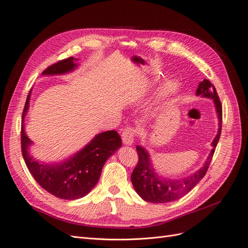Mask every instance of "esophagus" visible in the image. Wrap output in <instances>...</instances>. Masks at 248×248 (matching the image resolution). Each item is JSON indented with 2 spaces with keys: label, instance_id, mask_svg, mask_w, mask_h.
Here are the masks:
<instances>
[{
  "label": "esophagus",
  "instance_id": "obj_1",
  "mask_svg": "<svg viewBox=\"0 0 248 248\" xmlns=\"http://www.w3.org/2000/svg\"><path fill=\"white\" fill-rule=\"evenodd\" d=\"M136 134V129L132 126H127L124 128V130L122 132V140L125 144L130 145L133 143L134 138Z\"/></svg>",
  "mask_w": 248,
  "mask_h": 248
}]
</instances>
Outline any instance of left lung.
Masks as SVG:
<instances>
[{
  "instance_id": "obj_1",
  "label": "left lung",
  "mask_w": 248,
  "mask_h": 248,
  "mask_svg": "<svg viewBox=\"0 0 248 248\" xmlns=\"http://www.w3.org/2000/svg\"><path fill=\"white\" fill-rule=\"evenodd\" d=\"M196 94L213 98L217 116H219V131H217V134L212 143L213 150L201 170L189 177L184 178V179L168 180L164 179V178H160L155 173L147 152L143 147L136 145L138 162L132 172L131 181L138 195H140L141 199H143L145 202L164 203L179 200L180 197L189 192L202 179L206 174L207 169H209L210 164L213 160V155L215 154L216 146L221 136L223 121L222 104L216 91V87L207 79H204L202 82L200 83L199 87H197Z\"/></svg>"
}]
</instances>
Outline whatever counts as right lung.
Returning a JSON list of instances; mask_svg holds the SVG:
<instances>
[{
	"mask_svg": "<svg viewBox=\"0 0 248 248\" xmlns=\"http://www.w3.org/2000/svg\"><path fill=\"white\" fill-rule=\"evenodd\" d=\"M73 57L48 66L43 74H63L76 67ZM29 92L22 113L24 118L29 105ZM121 137L115 130L96 135L82 151L60 165H43L28 155L27 146L31 143L21 125V152L24 162L35 181L45 190L62 200L81 199L97 183L106 161L121 146Z\"/></svg>",
	"mask_w": 248,
	"mask_h": 248,
	"instance_id": "add662e5",
	"label": "right lung"
}]
</instances>
